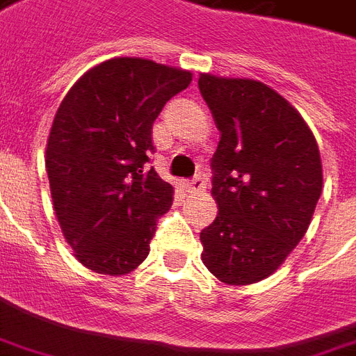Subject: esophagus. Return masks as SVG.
I'll return each mask as SVG.
<instances>
[{
  "label": "esophagus",
  "instance_id": "esophagus-1",
  "mask_svg": "<svg viewBox=\"0 0 356 356\" xmlns=\"http://www.w3.org/2000/svg\"><path fill=\"white\" fill-rule=\"evenodd\" d=\"M186 186H188L190 192H202V190L207 188V183H205V177H203L202 173H197L196 177L190 179Z\"/></svg>",
  "mask_w": 356,
  "mask_h": 356
}]
</instances>
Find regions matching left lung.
<instances>
[{"mask_svg": "<svg viewBox=\"0 0 356 356\" xmlns=\"http://www.w3.org/2000/svg\"><path fill=\"white\" fill-rule=\"evenodd\" d=\"M220 130L211 159L218 214L200 233L205 267L248 286L275 273L305 237L321 196L319 149L300 113L256 80L200 76Z\"/></svg>", "mask_w": 356, "mask_h": 356, "instance_id": "obj_1", "label": "left lung"}]
</instances>
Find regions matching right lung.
<instances>
[{"instance_id":"right-lung-1","label":"right lung","mask_w":356,"mask_h":356,"mask_svg":"<svg viewBox=\"0 0 356 356\" xmlns=\"http://www.w3.org/2000/svg\"><path fill=\"white\" fill-rule=\"evenodd\" d=\"M192 74L149 59L115 58L70 88L51 123L46 172L67 243L81 265L127 275L147 257L173 186L147 170L153 123Z\"/></svg>"}]
</instances>
